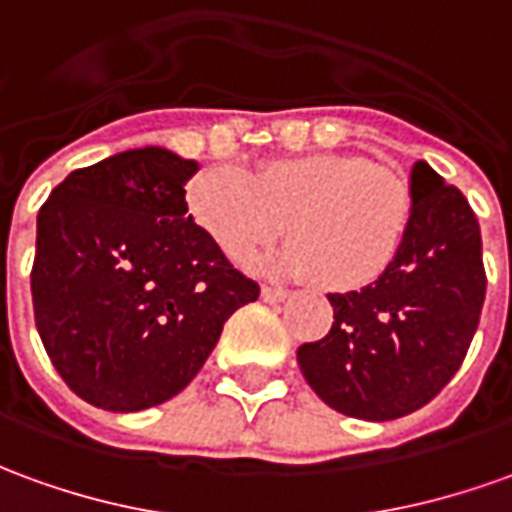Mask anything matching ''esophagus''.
<instances>
[{
	"label": "esophagus",
	"mask_w": 512,
	"mask_h": 512,
	"mask_svg": "<svg viewBox=\"0 0 512 512\" xmlns=\"http://www.w3.org/2000/svg\"><path fill=\"white\" fill-rule=\"evenodd\" d=\"M290 298V292L287 290H276V287H262V301L264 303H281Z\"/></svg>",
	"instance_id": "obj_1"
}]
</instances>
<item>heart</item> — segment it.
Returning <instances> with one entry per match:
<instances>
[{"mask_svg": "<svg viewBox=\"0 0 512 512\" xmlns=\"http://www.w3.org/2000/svg\"><path fill=\"white\" fill-rule=\"evenodd\" d=\"M195 225L228 259H245L284 231L290 245L256 259L270 276L315 278L320 290L359 292L390 273L412 220L410 186L354 153L270 158L253 178L214 164L186 186Z\"/></svg>", "mask_w": 512, "mask_h": 512, "instance_id": "heart-1", "label": "heart"}]
</instances>
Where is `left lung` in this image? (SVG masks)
Masks as SVG:
<instances>
[{
  "mask_svg": "<svg viewBox=\"0 0 512 512\" xmlns=\"http://www.w3.org/2000/svg\"><path fill=\"white\" fill-rule=\"evenodd\" d=\"M410 195V231L390 273L329 295L331 331L298 348L309 387L359 421H393L438 396L463 365L485 301L482 236L463 192L415 161Z\"/></svg>",
  "mask_w": 512,
  "mask_h": 512,
  "instance_id": "1",
  "label": "left lung"
}]
</instances>
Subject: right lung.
I'll list each match as a JSON object with an SVG mask.
<instances>
[{
	"label": "right lung",
	"instance_id": "add662e5",
	"mask_svg": "<svg viewBox=\"0 0 512 512\" xmlns=\"http://www.w3.org/2000/svg\"><path fill=\"white\" fill-rule=\"evenodd\" d=\"M200 164L136 147L74 169L38 211L35 326L77 396L150 410L206 365L225 320L259 287L186 209Z\"/></svg>",
	"mask_w": 512,
	"mask_h": 512
}]
</instances>
